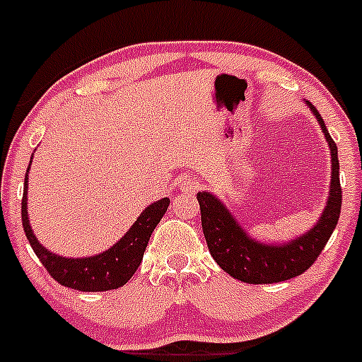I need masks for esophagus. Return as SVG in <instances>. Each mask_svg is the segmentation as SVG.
I'll return each instance as SVG.
<instances>
[{"label":"esophagus","mask_w":362,"mask_h":362,"mask_svg":"<svg viewBox=\"0 0 362 362\" xmlns=\"http://www.w3.org/2000/svg\"><path fill=\"white\" fill-rule=\"evenodd\" d=\"M177 185H180V188L185 189V192H195L197 189V181L189 176H181Z\"/></svg>","instance_id":"obj_1"}]
</instances>
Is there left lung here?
Segmentation results:
<instances>
[{
    "label": "left lung",
    "instance_id": "1",
    "mask_svg": "<svg viewBox=\"0 0 362 362\" xmlns=\"http://www.w3.org/2000/svg\"><path fill=\"white\" fill-rule=\"evenodd\" d=\"M324 134L331 153V182L326 207L320 212L317 223L300 237H294L282 244L256 240L242 228L235 216L230 212L225 202L211 192H199L197 199L202 214V230L206 235L209 252L216 263L232 275L247 284H272L301 275L317 259L331 233L337 228L341 209L340 163L338 148L331 139L319 111L305 100Z\"/></svg>",
    "mask_w": 362,
    "mask_h": 362
}]
</instances>
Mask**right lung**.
Instances as JSON below:
<instances>
[{"instance_id":"obj_1","label":"right lung","mask_w":362,"mask_h":362,"mask_svg":"<svg viewBox=\"0 0 362 362\" xmlns=\"http://www.w3.org/2000/svg\"><path fill=\"white\" fill-rule=\"evenodd\" d=\"M31 162H29V165H31ZM29 169L31 167H28V173ZM28 173H25L24 180V197H22V226H24L25 237H28L33 251L43 263V267L47 268L48 274L59 284L83 293L110 291V289H118L127 284L143 262L148 240H150L151 233H153L155 226L158 225L162 216L165 214L170 200L165 197V199L150 204L141 212L136 223L127 230L125 235L106 251L94 256H85V258H66V256L55 255L50 249L42 245V242L36 238L31 225H29Z\"/></svg>"}]
</instances>
